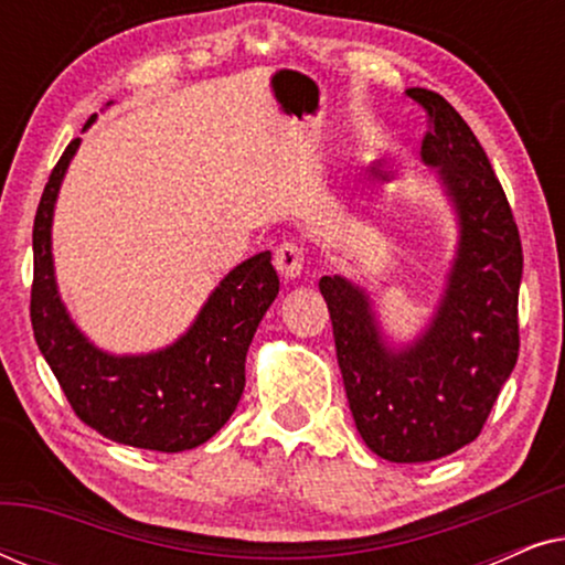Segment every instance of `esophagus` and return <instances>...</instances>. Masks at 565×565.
Masks as SVG:
<instances>
[{
	"instance_id": "obj_1",
	"label": "esophagus",
	"mask_w": 565,
	"mask_h": 565,
	"mask_svg": "<svg viewBox=\"0 0 565 565\" xmlns=\"http://www.w3.org/2000/svg\"><path fill=\"white\" fill-rule=\"evenodd\" d=\"M306 267V254L298 244L282 242L275 249V269L280 273L285 280H296V277L303 275Z\"/></svg>"
}]
</instances>
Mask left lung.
I'll list each match as a JSON object with an SVG mask.
<instances>
[{"mask_svg": "<svg viewBox=\"0 0 565 565\" xmlns=\"http://www.w3.org/2000/svg\"><path fill=\"white\" fill-rule=\"evenodd\" d=\"M406 95L427 113L422 159L439 167L460 218L458 257L435 321L393 352L365 292L337 275L321 277L319 290L360 437L391 462H429L481 435L516 365L522 242L504 188L460 113L431 89Z\"/></svg>", "mask_w": 565, "mask_h": 565, "instance_id": "1", "label": "left lung"}]
</instances>
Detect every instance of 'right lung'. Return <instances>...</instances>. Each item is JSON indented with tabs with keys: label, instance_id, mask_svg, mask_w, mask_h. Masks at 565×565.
I'll use <instances>...</instances> for the list:
<instances>
[{
	"label": "right lung",
	"instance_id": "obj_1",
	"mask_svg": "<svg viewBox=\"0 0 565 565\" xmlns=\"http://www.w3.org/2000/svg\"><path fill=\"white\" fill-rule=\"evenodd\" d=\"M76 149L79 138L53 167L33 223L30 321L38 350L87 427L141 450H192L228 422L242 398L246 350L280 290L273 257L262 252L231 269L192 329L167 350L138 358L97 350L68 319L51 259L53 203Z\"/></svg>",
	"mask_w": 565,
	"mask_h": 565
}]
</instances>
